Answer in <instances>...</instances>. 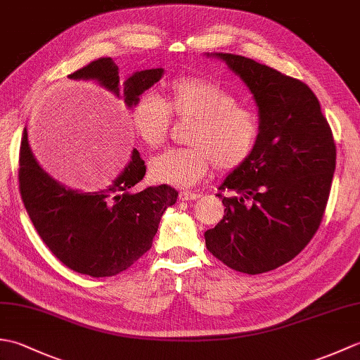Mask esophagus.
Here are the masks:
<instances>
[{
    "label": "esophagus",
    "mask_w": 360,
    "mask_h": 360,
    "mask_svg": "<svg viewBox=\"0 0 360 360\" xmlns=\"http://www.w3.org/2000/svg\"><path fill=\"white\" fill-rule=\"evenodd\" d=\"M198 198H200V195L188 192V190H182V192H179V201H195Z\"/></svg>",
    "instance_id": "esophagus-1"
}]
</instances>
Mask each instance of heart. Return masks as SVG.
Listing matches in <instances>:
<instances>
[{
	"label": "heart",
	"instance_id": "heart-1",
	"mask_svg": "<svg viewBox=\"0 0 360 360\" xmlns=\"http://www.w3.org/2000/svg\"><path fill=\"white\" fill-rule=\"evenodd\" d=\"M172 114L192 119L187 143L192 147L168 150L150 162V178L173 187H192L207 176L213 164L227 173L248 162L259 137V119L238 103L231 91L205 77L184 75L168 83L164 101L147 93L134 102L131 127L150 148L162 147Z\"/></svg>",
	"mask_w": 360,
	"mask_h": 360
}]
</instances>
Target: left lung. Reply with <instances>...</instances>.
<instances>
[{
  "mask_svg": "<svg viewBox=\"0 0 360 360\" xmlns=\"http://www.w3.org/2000/svg\"><path fill=\"white\" fill-rule=\"evenodd\" d=\"M246 83L259 117L258 143L224 179V217L204 233L218 259L244 274L290 262L317 232L335 170L331 128L303 82L255 60L213 52ZM221 196V193L218 195Z\"/></svg>",
  "mask_w": 360,
  "mask_h": 360,
  "instance_id": "1",
  "label": "left lung"
}]
</instances>
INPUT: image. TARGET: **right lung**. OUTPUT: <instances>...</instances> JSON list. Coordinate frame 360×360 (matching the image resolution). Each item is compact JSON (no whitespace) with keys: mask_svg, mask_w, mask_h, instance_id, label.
I'll return each mask as SVG.
<instances>
[{"mask_svg":"<svg viewBox=\"0 0 360 360\" xmlns=\"http://www.w3.org/2000/svg\"><path fill=\"white\" fill-rule=\"evenodd\" d=\"M164 75L162 68L137 71L122 83L110 57L94 60L68 75L93 80L124 101L129 110L142 93ZM145 176V162L133 150L131 160L111 184L93 192L60 184L37 162L27 131L20 148V193L29 218L46 246L70 269L89 277H112L150 250L167 207L178 192L162 184L133 192Z\"/></svg>","mask_w":360,"mask_h":360,"instance_id":"1","label":"right lung"}]
</instances>
